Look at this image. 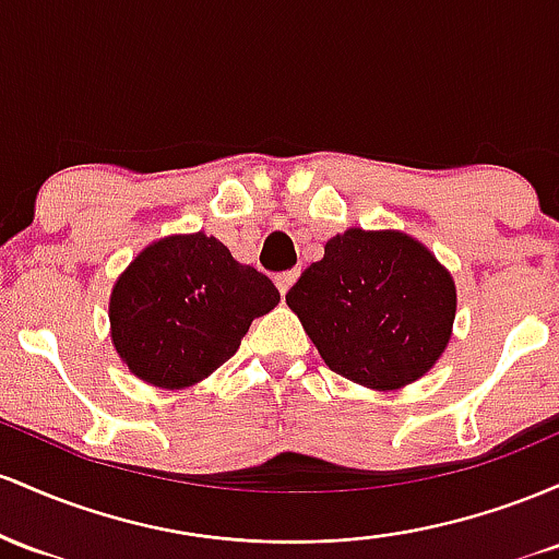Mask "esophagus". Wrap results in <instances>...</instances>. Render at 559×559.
<instances>
[{
	"instance_id": "34e87169",
	"label": "esophagus",
	"mask_w": 559,
	"mask_h": 559,
	"mask_svg": "<svg viewBox=\"0 0 559 559\" xmlns=\"http://www.w3.org/2000/svg\"><path fill=\"white\" fill-rule=\"evenodd\" d=\"M298 274H300L298 269H287V272H280L277 277H274V282H277V287H280V293H282V296H285V293L290 290V287H293V282L298 280Z\"/></svg>"
}]
</instances>
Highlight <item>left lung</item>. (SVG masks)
Listing matches in <instances>:
<instances>
[{"instance_id":"obj_1","label":"left lung","mask_w":559,"mask_h":559,"mask_svg":"<svg viewBox=\"0 0 559 559\" xmlns=\"http://www.w3.org/2000/svg\"><path fill=\"white\" fill-rule=\"evenodd\" d=\"M287 306L332 372L393 391L423 378L443 354L456 290L447 269L412 237L348 229L300 274Z\"/></svg>"}]
</instances>
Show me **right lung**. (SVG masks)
Segmentation results:
<instances>
[{
  "instance_id": "add662e5",
  "label": "right lung",
  "mask_w": 559,
  "mask_h": 559,
  "mask_svg": "<svg viewBox=\"0 0 559 559\" xmlns=\"http://www.w3.org/2000/svg\"><path fill=\"white\" fill-rule=\"evenodd\" d=\"M277 304L274 282L216 237H166L112 287V343L140 380L185 388L231 359L250 322Z\"/></svg>"
}]
</instances>
